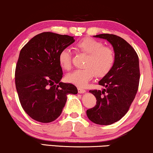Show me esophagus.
I'll list each match as a JSON object with an SVG mask.
<instances>
[{
	"label": "esophagus",
	"mask_w": 153,
	"mask_h": 153,
	"mask_svg": "<svg viewBox=\"0 0 153 153\" xmlns=\"http://www.w3.org/2000/svg\"><path fill=\"white\" fill-rule=\"evenodd\" d=\"M78 92H79V93L83 94V93H85L86 91H85V90L81 88H78Z\"/></svg>",
	"instance_id": "34e87169"
}]
</instances>
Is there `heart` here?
<instances>
[{
	"label": "heart",
	"mask_w": 153,
	"mask_h": 153,
	"mask_svg": "<svg viewBox=\"0 0 153 153\" xmlns=\"http://www.w3.org/2000/svg\"><path fill=\"white\" fill-rule=\"evenodd\" d=\"M76 49L87 55L84 69L76 70L66 76L68 82L79 87H84L95 76L102 77L111 69L114 62V52L112 49L104 47L102 42L86 37L79 40L75 45ZM58 62L61 68L70 70L72 66V53L65 48L58 54Z\"/></svg>",
	"instance_id": "b5f03b06"
}]
</instances>
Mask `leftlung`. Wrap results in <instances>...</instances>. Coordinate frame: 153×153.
<instances>
[{
  "label": "left lung",
  "mask_w": 153,
  "mask_h": 153,
  "mask_svg": "<svg viewBox=\"0 0 153 153\" xmlns=\"http://www.w3.org/2000/svg\"><path fill=\"white\" fill-rule=\"evenodd\" d=\"M94 37L106 39L112 45L115 59L111 70L99 81L105 88L89 91L97 102L93 108L87 110L86 114L94 123L108 125L120 120L134 99L140 79L139 57L122 37L112 34Z\"/></svg>",
  "instance_id": "1"
}]
</instances>
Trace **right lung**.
Returning <instances> with one entry per match:
<instances>
[{"mask_svg":"<svg viewBox=\"0 0 153 153\" xmlns=\"http://www.w3.org/2000/svg\"><path fill=\"white\" fill-rule=\"evenodd\" d=\"M74 37L51 32L33 37L21 50L16 65L15 84L23 108L30 118L47 123L61 114L69 94L76 87L60 81L58 54L74 43Z\"/></svg>","mask_w":153,"mask_h":153,"instance_id":"right-lung-1","label":"right lung"}]
</instances>
